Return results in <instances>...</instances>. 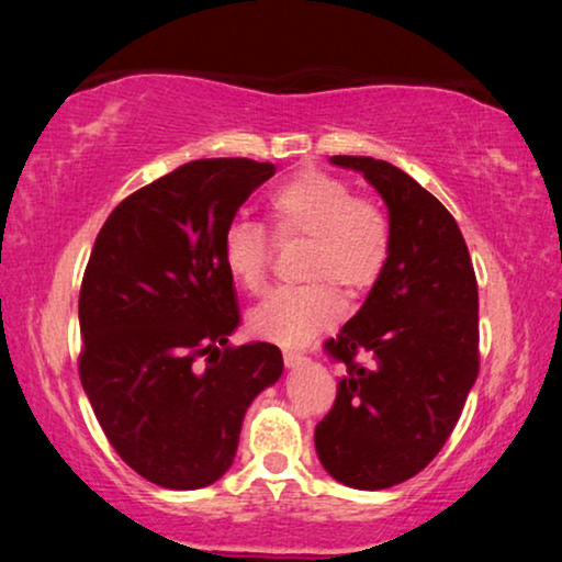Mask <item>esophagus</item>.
Listing matches in <instances>:
<instances>
[{"mask_svg": "<svg viewBox=\"0 0 562 562\" xmlns=\"http://www.w3.org/2000/svg\"><path fill=\"white\" fill-rule=\"evenodd\" d=\"M283 363H286V368H299L306 363V356L299 350H283Z\"/></svg>", "mask_w": 562, "mask_h": 562, "instance_id": "obj_1", "label": "esophagus"}]
</instances>
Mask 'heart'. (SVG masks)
I'll use <instances>...</instances> for the list:
<instances>
[{"mask_svg":"<svg viewBox=\"0 0 562 562\" xmlns=\"http://www.w3.org/2000/svg\"><path fill=\"white\" fill-rule=\"evenodd\" d=\"M273 233L306 237L302 279L268 294L250 312L252 335L279 345H304L340 317L342 291L363 296L386 271L391 225L371 199L352 196L348 181L327 171L296 173L268 196ZM222 260L245 291H260L271 260V235L252 220H233L222 237Z\"/></svg>","mask_w":562,"mask_h":562,"instance_id":"heart-1","label":"heart"}]
</instances>
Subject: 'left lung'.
Here are the masks:
<instances>
[{"label":"left lung","mask_w":562,"mask_h":562,"mask_svg":"<svg viewBox=\"0 0 562 562\" xmlns=\"http://www.w3.org/2000/svg\"><path fill=\"white\" fill-rule=\"evenodd\" d=\"M329 160L363 173L386 202L391 256L325 342L345 368L314 448L335 481L379 491L427 468L458 425L479 379V283L458 222L409 173L368 156Z\"/></svg>","instance_id":"obj_1"}]
</instances>
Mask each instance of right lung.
I'll use <instances>...</instances> for the list:
<instances>
[{
	"mask_svg": "<svg viewBox=\"0 0 562 562\" xmlns=\"http://www.w3.org/2000/svg\"><path fill=\"white\" fill-rule=\"evenodd\" d=\"M276 173L250 158L191 160L137 189L99 229L79 294V375L117 456L164 488L210 486L233 465L243 417L283 373L240 325L222 237ZM205 363H201V358Z\"/></svg>",
	"mask_w": 562,
	"mask_h": 562,
	"instance_id": "add662e5",
	"label": "right lung"
}]
</instances>
